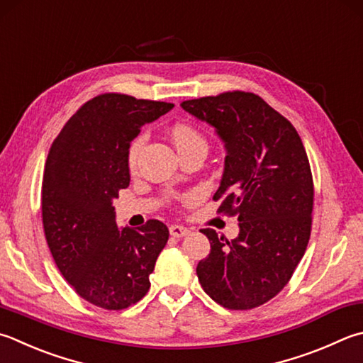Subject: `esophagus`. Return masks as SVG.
I'll use <instances>...</instances> for the list:
<instances>
[{
    "mask_svg": "<svg viewBox=\"0 0 363 363\" xmlns=\"http://www.w3.org/2000/svg\"><path fill=\"white\" fill-rule=\"evenodd\" d=\"M169 232L170 235L175 237V238H180V237H184L189 232L188 228H184V225H180V224H172L169 228Z\"/></svg>",
    "mask_w": 363,
    "mask_h": 363,
    "instance_id": "obj_1",
    "label": "esophagus"
}]
</instances>
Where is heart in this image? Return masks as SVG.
<instances>
[{
    "label": "heart",
    "mask_w": 363,
    "mask_h": 363,
    "mask_svg": "<svg viewBox=\"0 0 363 363\" xmlns=\"http://www.w3.org/2000/svg\"><path fill=\"white\" fill-rule=\"evenodd\" d=\"M170 134H172V139L179 150L193 147V145H199V143H205V139L202 138V134L199 131H196L193 126H188V125H175L172 128V131H170ZM143 142H145V135L142 134V135H139V138H135L131 143V147H129L128 161L131 167L135 166V161H138V156L143 147Z\"/></svg>",
    "instance_id": "obj_1"
}]
</instances>
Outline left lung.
Here are the masks:
<instances>
[{
	"label": "left lung",
	"instance_id": "1",
	"mask_svg": "<svg viewBox=\"0 0 363 363\" xmlns=\"http://www.w3.org/2000/svg\"><path fill=\"white\" fill-rule=\"evenodd\" d=\"M224 142V172L213 201L238 218L234 240L201 229L210 255L197 264L203 291L229 310L269 302L289 283L311 234L313 175L296 128L248 91H225L182 102Z\"/></svg>",
	"mask_w": 363,
	"mask_h": 363
}]
</instances>
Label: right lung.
I'll list each match as a JSON object with an SVG mask.
<instances>
[{"instance_id":"obj_1","label":"right lung","mask_w":363,"mask_h":363,"mask_svg":"<svg viewBox=\"0 0 363 363\" xmlns=\"http://www.w3.org/2000/svg\"><path fill=\"white\" fill-rule=\"evenodd\" d=\"M172 107L99 94L67 120L47 156L40 199L47 245L72 289L99 308L138 303L169 240L167 225L158 220L120 229L112 201L129 186L131 140Z\"/></svg>"}]
</instances>
